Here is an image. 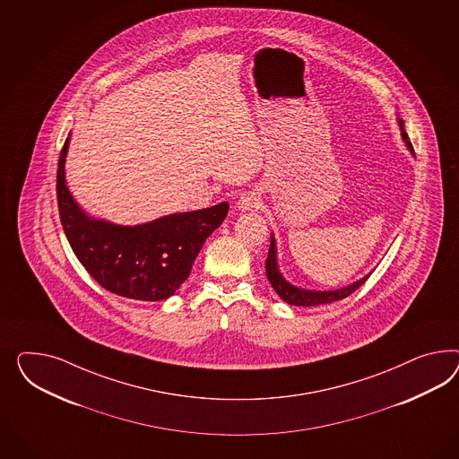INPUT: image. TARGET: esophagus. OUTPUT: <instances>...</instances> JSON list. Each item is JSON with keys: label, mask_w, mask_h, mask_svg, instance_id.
Instances as JSON below:
<instances>
[{"label": "esophagus", "mask_w": 459, "mask_h": 459, "mask_svg": "<svg viewBox=\"0 0 459 459\" xmlns=\"http://www.w3.org/2000/svg\"><path fill=\"white\" fill-rule=\"evenodd\" d=\"M261 195H259V194H255V192H247V194H244L242 197L238 198V202H237L238 211L242 212L257 211V209H261Z\"/></svg>", "instance_id": "obj_1"}]
</instances>
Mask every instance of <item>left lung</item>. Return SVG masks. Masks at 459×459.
Instances as JSON below:
<instances>
[{
    "mask_svg": "<svg viewBox=\"0 0 459 459\" xmlns=\"http://www.w3.org/2000/svg\"><path fill=\"white\" fill-rule=\"evenodd\" d=\"M397 124H399V130H401V138L404 142V145L408 147L411 155H414V149L409 142L408 134L404 130V122L403 118L397 117ZM265 273H267V279L273 287V290L277 292V296L282 299L287 304L290 306H304V307H314V306H323V304H331L335 300L351 296L356 289H359L360 285L366 282V279L371 275V273L364 277H360L359 281L352 282V284L341 287V289H334V290H310V289H302L298 285L290 284L285 279L281 269H279V262H277V244H275V237L271 234V247H269V255L265 261Z\"/></svg>",
    "mask_w": 459,
    "mask_h": 459,
    "instance_id": "8db88e82",
    "label": "left lung"
}]
</instances>
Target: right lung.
<instances>
[{"mask_svg": "<svg viewBox=\"0 0 459 459\" xmlns=\"http://www.w3.org/2000/svg\"><path fill=\"white\" fill-rule=\"evenodd\" d=\"M68 147L70 135L58 160L56 197L63 230L76 259L101 287L117 296L149 302L174 296L190 275L207 237L227 217L229 204L170 213L138 225L91 217L66 186Z\"/></svg>", "mask_w": 459, "mask_h": 459, "instance_id": "obj_1", "label": "right lung"}]
</instances>
